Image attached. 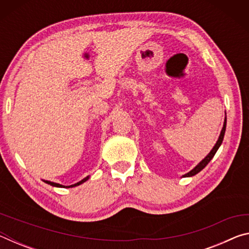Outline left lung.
Here are the masks:
<instances>
[{"label": "left lung", "instance_id": "left-lung-1", "mask_svg": "<svg viewBox=\"0 0 249 249\" xmlns=\"http://www.w3.org/2000/svg\"><path fill=\"white\" fill-rule=\"evenodd\" d=\"M225 129H226V117H225V120H224V124H223V128H222V130H221L220 137H218L216 144L214 145L212 150L210 151V154H209L208 156H206V157H205L203 160H202V161H200V163H197V165H196L195 168H193V169H192L191 171H189L188 174H185L183 177H192V176H195V175L197 174V172H200L202 169H203V168H204L206 165H208V163L211 161V159H212V158L214 157V155H215L217 149L220 148V146H221L222 142H223V138H224Z\"/></svg>", "mask_w": 249, "mask_h": 249}]
</instances>
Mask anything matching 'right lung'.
Segmentation results:
<instances>
[{"instance_id": "1", "label": "right lung", "mask_w": 249, "mask_h": 249, "mask_svg": "<svg viewBox=\"0 0 249 249\" xmlns=\"http://www.w3.org/2000/svg\"><path fill=\"white\" fill-rule=\"evenodd\" d=\"M90 177L88 176V177H86V178L84 179H82L81 181H79V182H77V183H74V184H71V185H62V184H59V183H56V182H52V181H48V180H44V182H46V183H48V184H50V185H53V187H57V188H73V187H77V185H80L81 183H83V182H86V181L89 179Z\"/></svg>"}]
</instances>
